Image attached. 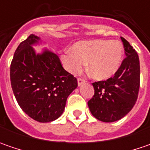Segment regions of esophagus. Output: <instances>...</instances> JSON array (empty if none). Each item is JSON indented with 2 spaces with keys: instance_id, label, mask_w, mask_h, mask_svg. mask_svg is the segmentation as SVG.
<instances>
[{
  "instance_id": "1",
  "label": "esophagus",
  "mask_w": 150,
  "mask_h": 150,
  "mask_svg": "<svg viewBox=\"0 0 150 150\" xmlns=\"http://www.w3.org/2000/svg\"><path fill=\"white\" fill-rule=\"evenodd\" d=\"M86 83L85 82V80H83V79H82V78H78V87H81L83 84H84Z\"/></svg>"
}]
</instances>
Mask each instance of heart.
I'll return each mask as SVG.
<instances>
[{
  "instance_id": "heart-1",
  "label": "heart",
  "mask_w": 150,
  "mask_h": 150,
  "mask_svg": "<svg viewBox=\"0 0 150 150\" xmlns=\"http://www.w3.org/2000/svg\"><path fill=\"white\" fill-rule=\"evenodd\" d=\"M124 47L117 41L92 40L75 43L72 50H65L61 62L72 74L80 72L88 62V71L96 80H105L114 75L121 66Z\"/></svg>"
}]
</instances>
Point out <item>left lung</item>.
Instances as JSON below:
<instances>
[{
    "label": "left lung",
    "mask_w": 150,
    "mask_h": 150,
    "mask_svg": "<svg viewBox=\"0 0 150 150\" xmlns=\"http://www.w3.org/2000/svg\"><path fill=\"white\" fill-rule=\"evenodd\" d=\"M126 57L112 78L93 83L94 95L88 102L97 119L112 123L123 118L134 106L139 90L140 67L136 51L124 38Z\"/></svg>",
    "instance_id": "left-lung-1"
}]
</instances>
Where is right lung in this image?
Wrapping results in <instances>:
<instances>
[{"instance_id": "right-lung-1", "label": "right lung", "mask_w": 150, "mask_h": 150, "mask_svg": "<svg viewBox=\"0 0 150 150\" xmlns=\"http://www.w3.org/2000/svg\"><path fill=\"white\" fill-rule=\"evenodd\" d=\"M45 43L38 36H29L16 50L10 71L19 106L40 123L59 118L67 97L78 87L77 79L62 67L57 55L47 47L38 53L33 48Z\"/></svg>"}]
</instances>
